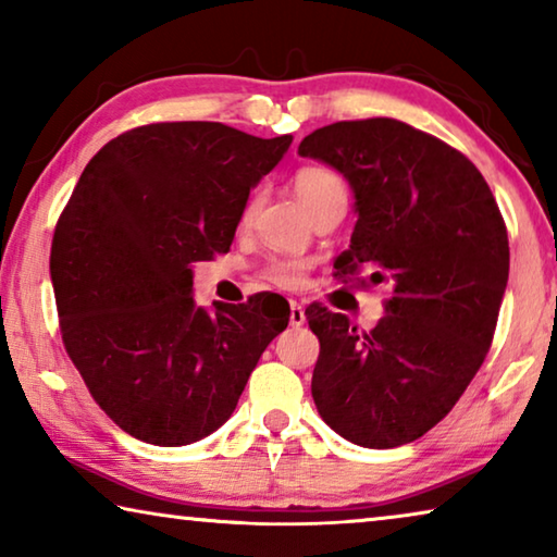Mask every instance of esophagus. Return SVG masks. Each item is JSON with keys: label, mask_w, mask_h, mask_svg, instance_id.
I'll list each match as a JSON object with an SVG mask.
<instances>
[{"label": "esophagus", "mask_w": 557, "mask_h": 557, "mask_svg": "<svg viewBox=\"0 0 557 557\" xmlns=\"http://www.w3.org/2000/svg\"><path fill=\"white\" fill-rule=\"evenodd\" d=\"M305 322H307L305 307H301L299 301H289V324L292 326H301Z\"/></svg>", "instance_id": "1"}]
</instances>
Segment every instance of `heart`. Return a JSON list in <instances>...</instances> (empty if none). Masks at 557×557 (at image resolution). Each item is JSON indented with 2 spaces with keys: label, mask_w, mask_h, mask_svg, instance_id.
Wrapping results in <instances>:
<instances>
[{
  "label": "heart",
  "mask_w": 557,
  "mask_h": 557,
  "mask_svg": "<svg viewBox=\"0 0 557 557\" xmlns=\"http://www.w3.org/2000/svg\"><path fill=\"white\" fill-rule=\"evenodd\" d=\"M292 186H295V194L299 196V201L305 203L309 215H314L317 211H322L326 206L338 203V201L346 203V196H348V188L342 174L329 166L312 164V166L297 169L295 176H292ZM256 203H258V196H250L243 209V221H250L252 211H256ZM305 270H307L305 260L272 258L262 265L260 277L275 287L292 289V287H299L301 277H305Z\"/></svg>",
  "instance_id": "1"
}]
</instances>
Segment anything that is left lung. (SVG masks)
<instances>
[{"instance_id": "obj_1", "label": "left lung", "mask_w": 557, "mask_h": 557, "mask_svg": "<svg viewBox=\"0 0 557 557\" xmlns=\"http://www.w3.org/2000/svg\"><path fill=\"white\" fill-rule=\"evenodd\" d=\"M299 154L332 164L356 196L334 277L391 287L371 332L307 307L317 410L354 445H408L455 408L494 342L508 282L504 215L459 149L400 120L334 122L301 139Z\"/></svg>"}]
</instances>
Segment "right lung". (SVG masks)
<instances>
[{
    "label": "right lung",
    "mask_w": 557,
    "mask_h": 557,
    "mask_svg": "<svg viewBox=\"0 0 557 557\" xmlns=\"http://www.w3.org/2000/svg\"><path fill=\"white\" fill-rule=\"evenodd\" d=\"M289 145L223 122H152L83 169L53 231L55 309L65 354L127 435L159 447L211 435L287 326L270 292L196 307L191 262L231 250L250 188Z\"/></svg>",
    "instance_id": "right-lung-1"
}]
</instances>
